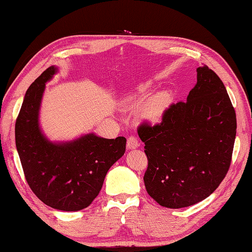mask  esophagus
<instances>
[{
    "label": "esophagus",
    "instance_id": "esophagus-1",
    "mask_svg": "<svg viewBox=\"0 0 252 252\" xmlns=\"http://www.w3.org/2000/svg\"><path fill=\"white\" fill-rule=\"evenodd\" d=\"M140 143L137 141L136 137L134 136H129L127 137V141H126V147L127 150H135L136 147H139Z\"/></svg>",
    "mask_w": 252,
    "mask_h": 252
}]
</instances>
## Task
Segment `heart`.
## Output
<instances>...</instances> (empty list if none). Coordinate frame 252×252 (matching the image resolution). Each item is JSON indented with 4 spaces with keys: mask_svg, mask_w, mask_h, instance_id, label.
I'll return each instance as SVG.
<instances>
[{
    "mask_svg": "<svg viewBox=\"0 0 252 252\" xmlns=\"http://www.w3.org/2000/svg\"><path fill=\"white\" fill-rule=\"evenodd\" d=\"M147 92H149V90L146 87H143L140 94L143 97H145L147 95ZM171 101L172 95L168 91L158 92L152 95L147 98L141 107V115L143 119L152 123L159 122L166 110L169 108Z\"/></svg>",
    "mask_w": 252,
    "mask_h": 252,
    "instance_id": "b5f03b06",
    "label": "heart"
}]
</instances>
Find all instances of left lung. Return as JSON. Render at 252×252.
<instances>
[{
	"label": "left lung",
	"mask_w": 252,
	"mask_h": 252,
	"mask_svg": "<svg viewBox=\"0 0 252 252\" xmlns=\"http://www.w3.org/2000/svg\"><path fill=\"white\" fill-rule=\"evenodd\" d=\"M187 101L172 103L155 126L137 127L149 160L144 184L157 203L169 209L208 198L229 169L236 112L223 82L203 65Z\"/></svg>",
	"instance_id": "1"
}]
</instances>
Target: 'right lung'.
<instances>
[{"mask_svg": "<svg viewBox=\"0 0 252 252\" xmlns=\"http://www.w3.org/2000/svg\"><path fill=\"white\" fill-rule=\"evenodd\" d=\"M58 68L48 67L26 92L15 123V142L25 178L34 194L56 210L87 208L99 194L108 170L126 152V140L90 133L71 142L49 141L39 126L46 83Z\"/></svg>", "mask_w": 252, "mask_h": 252, "instance_id": "1", "label": "right lung"}]
</instances>
